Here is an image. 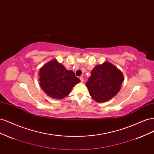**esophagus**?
I'll return each mask as SVG.
<instances>
[{
    "label": "esophagus",
    "instance_id": "obj_1",
    "mask_svg": "<svg viewBox=\"0 0 154 154\" xmlns=\"http://www.w3.org/2000/svg\"><path fill=\"white\" fill-rule=\"evenodd\" d=\"M80 79L81 82H83V77H80Z\"/></svg>",
    "mask_w": 154,
    "mask_h": 154
}]
</instances>
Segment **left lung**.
<instances>
[{"mask_svg": "<svg viewBox=\"0 0 154 154\" xmlns=\"http://www.w3.org/2000/svg\"><path fill=\"white\" fill-rule=\"evenodd\" d=\"M123 81L122 72L109 62H105L92 70L85 85L93 99L103 103L118 94Z\"/></svg>", "mask_w": 154, "mask_h": 154, "instance_id": "left-lung-1", "label": "left lung"}]
</instances>
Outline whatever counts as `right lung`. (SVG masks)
<instances>
[{
    "instance_id": "1",
    "label": "right lung",
    "mask_w": 154,
    "mask_h": 154,
    "mask_svg": "<svg viewBox=\"0 0 154 154\" xmlns=\"http://www.w3.org/2000/svg\"><path fill=\"white\" fill-rule=\"evenodd\" d=\"M40 86L48 96L61 100L69 95L74 85L80 82L72 71H68L57 60L46 63L40 69Z\"/></svg>"
}]
</instances>
